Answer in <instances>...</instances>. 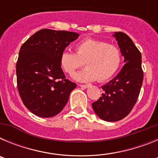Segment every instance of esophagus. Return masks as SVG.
Returning a JSON list of instances; mask_svg holds the SVG:
<instances>
[{"label":"esophagus","mask_w":158,"mask_h":158,"mask_svg":"<svg viewBox=\"0 0 158 158\" xmlns=\"http://www.w3.org/2000/svg\"><path fill=\"white\" fill-rule=\"evenodd\" d=\"M90 86V85H80V87L83 88V89H87Z\"/></svg>","instance_id":"1"}]
</instances>
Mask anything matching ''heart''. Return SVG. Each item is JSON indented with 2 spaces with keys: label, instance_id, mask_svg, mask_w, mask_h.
I'll list each match as a JSON object with an SVG mask.
<instances>
[{
  "label": "heart",
  "instance_id": "heart-1",
  "mask_svg": "<svg viewBox=\"0 0 158 158\" xmlns=\"http://www.w3.org/2000/svg\"><path fill=\"white\" fill-rule=\"evenodd\" d=\"M76 54L63 51L60 55V65L65 72L73 75L85 63L87 67L74 75L81 82L104 81L115 75L122 62V54L116 46L102 40L88 39L77 43Z\"/></svg>",
  "mask_w": 158,
  "mask_h": 158
}]
</instances>
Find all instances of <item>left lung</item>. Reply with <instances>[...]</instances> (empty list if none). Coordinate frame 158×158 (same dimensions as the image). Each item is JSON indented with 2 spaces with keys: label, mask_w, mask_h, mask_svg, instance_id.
<instances>
[{
  "label": "left lung",
  "mask_w": 158,
  "mask_h": 158,
  "mask_svg": "<svg viewBox=\"0 0 158 158\" xmlns=\"http://www.w3.org/2000/svg\"><path fill=\"white\" fill-rule=\"evenodd\" d=\"M112 35L117 40L125 65L115 78L102 86V96L92 104L96 115L107 122L121 120L131 112L143 81L142 55L139 49L123 32H115Z\"/></svg>",
  "instance_id": "left-lung-1"
}]
</instances>
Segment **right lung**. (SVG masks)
Listing matches in <instances>:
<instances>
[{"label":"right lung","instance_id":"add662e5","mask_svg":"<svg viewBox=\"0 0 158 158\" xmlns=\"http://www.w3.org/2000/svg\"><path fill=\"white\" fill-rule=\"evenodd\" d=\"M79 34L42 29L20 47L16 77L19 96L33 114L49 118L61 112L77 85L65 78L60 55Z\"/></svg>","mask_w":158,"mask_h":158}]
</instances>
